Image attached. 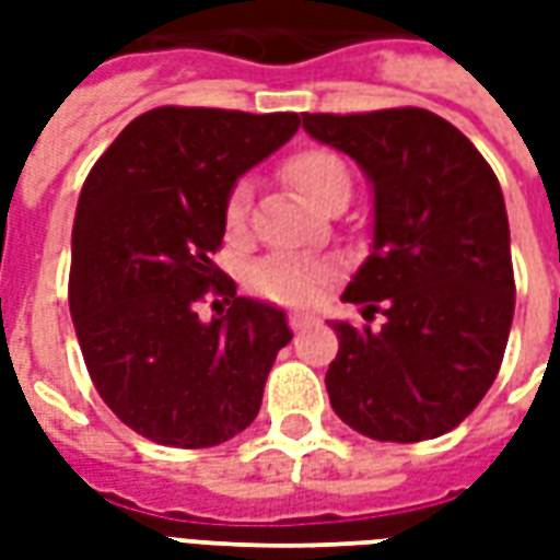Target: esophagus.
I'll return each mask as SVG.
<instances>
[{"instance_id":"1","label":"esophagus","mask_w":560,"mask_h":560,"mask_svg":"<svg viewBox=\"0 0 560 560\" xmlns=\"http://www.w3.org/2000/svg\"><path fill=\"white\" fill-rule=\"evenodd\" d=\"M288 324H291V329H293V332H303L305 327H312V324H315V317H308V315H300V312H296V315H291V317H288Z\"/></svg>"}]
</instances>
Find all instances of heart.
<instances>
[{"instance_id": "b5f03b06", "label": "heart", "mask_w": 560, "mask_h": 560, "mask_svg": "<svg viewBox=\"0 0 560 560\" xmlns=\"http://www.w3.org/2000/svg\"><path fill=\"white\" fill-rule=\"evenodd\" d=\"M284 179L308 207L324 209L329 197L351 191V171L327 147H303L284 159ZM252 191L248 183H236L224 200V221L231 231H243L248 221ZM336 281V269L320 260L296 255H269L252 269V284L269 300L284 305H308L320 300L327 288Z\"/></svg>"}]
</instances>
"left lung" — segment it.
Segmentation results:
<instances>
[{
	"mask_svg": "<svg viewBox=\"0 0 560 560\" xmlns=\"http://www.w3.org/2000/svg\"><path fill=\"white\" fill-rule=\"evenodd\" d=\"M375 188V243L341 300L381 329L332 324V411L353 432L417 444L456 429L504 360L516 281L498 176L456 126L422 107L303 114Z\"/></svg>",
	"mask_w": 560,
	"mask_h": 560,
	"instance_id": "left-lung-1",
	"label": "left lung"
}]
</instances>
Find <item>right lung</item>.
<instances>
[{"label": "right lung", "mask_w": 560, "mask_h": 560, "mask_svg": "<svg viewBox=\"0 0 560 560\" xmlns=\"http://www.w3.org/2000/svg\"><path fill=\"white\" fill-rule=\"evenodd\" d=\"M296 128V114L155 107L83 183L68 276L83 363L104 405L155 444H224L260 411L291 329L281 308L236 296L212 255L233 183ZM207 299L229 308L203 322Z\"/></svg>", "instance_id": "add662e5"}]
</instances>
